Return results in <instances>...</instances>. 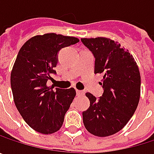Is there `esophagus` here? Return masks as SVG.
<instances>
[{
  "label": "esophagus",
  "instance_id": "1",
  "mask_svg": "<svg viewBox=\"0 0 154 154\" xmlns=\"http://www.w3.org/2000/svg\"><path fill=\"white\" fill-rule=\"evenodd\" d=\"M85 93H84V91H81V90H77V95H83Z\"/></svg>",
  "mask_w": 154,
  "mask_h": 154
}]
</instances>
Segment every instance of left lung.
Segmentation results:
<instances>
[{
	"mask_svg": "<svg viewBox=\"0 0 154 154\" xmlns=\"http://www.w3.org/2000/svg\"><path fill=\"white\" fill-rule=\"evenodd\" d=\"M81 41L95 58L94 73L104 75L100 82L104 91L99 99L85 94L90 106L83 111V122L89 133L105 137L120 131L137 108L141 91L138 66L128 50L109 38Z\"/></svg>",
	"mask_w": 154,
	"mask_h": 154,
	"instance_id": "obj_1",
	"label": "left lung"
}]
</instances>
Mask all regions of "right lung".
<instances>
[{"instance_id": "1", "label": "right lung", "mask_w": 154, "mask_h": 154, "mask_svg": "<svg viewBox=\"0 0 154 154\" xmlns=\"http://www.w3.org/2000/svg\"><path fill=\"white\" fill-rule=\"evenodd\" d=\"M79 40L48 33L35 35L20 48L11 74V85L18 112L34 130L52 134L62 126L64 116L70 107L76 90L47 85L58 62V52Z\"/></svg>"}]
</instances>
